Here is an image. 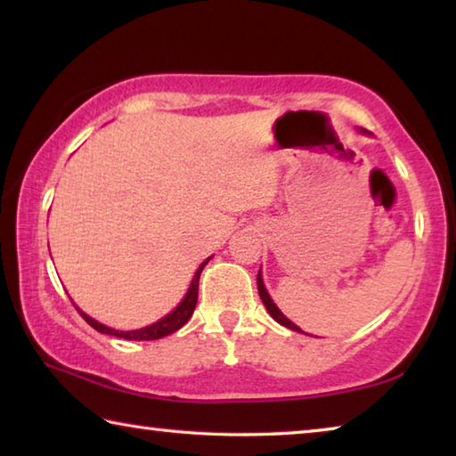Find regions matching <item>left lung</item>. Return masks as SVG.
I'll return each instance as SVG.
<instances>
[{
	"mask_svg": "<svg viewBox=\"0 0 456 456\" xmlns=\"http://www.w3.org/2000/svg\"><path fill=\"white\" fill-rule=\"evenodd\" d=\"M362 133H366L364 128H362ZM368 134V133H366ZM257 289H259V297H261V302H264V305L267 307V312H269V315H272V318L277 322V323H281V326H285V328H289V330H293V331H302L299 330L296 323L293 322H289L288 318H285V315L280 312V307H277L275 304H273V299L269 297V293H267V289H265V285H264V280H261V269H259V273H257ZM304 334V331H302Z\"/></svg>",
	"mask_w": 456,
	"mask_h": 456,
	"instance_id": "1",
	"label": "left lung"
}]
</instances>
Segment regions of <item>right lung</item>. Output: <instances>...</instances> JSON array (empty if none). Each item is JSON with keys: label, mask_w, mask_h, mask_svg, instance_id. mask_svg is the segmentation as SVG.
I'll list each match as a JSON object with an SVG mask.
<instances>
[{"label": "right lung", "mask_w": 456, "mask_h": 456, "mask_svg": "<svg viewBox=\"0 0 456 456\" xmlns=\"http://www.w3.org/2000/svg\"><path fill=\"white\" fill-rule=\"evenodd\" d=\"M211 259V257H209ZM209 259L203 261V264L199 265L195 277H192V281L189 285V291L187 296L183 297V302L175 307V310L165 315L163 320H159L157 323H152V326H146V328H141V330H130V331H120V330H112L104 326V323H100L96 320H92L90 315L84 314L78 305H74L76 310L80 312V315L84 320H86L92 328L98 330L100 334H108V336H117V338H122V339H136V342H142V339H159V338H165L168 334H173V331L181 330L184 323H187L191 320L192 312H195V305H197V297H199V277H200V272H203V267L209 264Z\"/></svg>", "instance_id": "add662e5"}]
</instances>
